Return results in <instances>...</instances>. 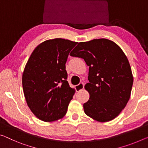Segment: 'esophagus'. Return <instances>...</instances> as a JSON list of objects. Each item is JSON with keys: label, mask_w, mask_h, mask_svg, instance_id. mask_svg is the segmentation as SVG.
Listing matches in <instances>:
<instances>
[{"label": "esophagus", "mask_w": 148, "mask_h": 148, "mask_svg": "<svg viewBox=\"0 0 148 148\" xmlns=\"http://www.w3.org/2000/svg\"><path fill=\"white\" fill-rule=\"evenodd\" d=\"M84 87V83L81 82V83H79L78 85H76V86H75V89H76V90L77 91H80L82 90H83Z\"/></svg>", "instance_id": "1"}]
</instances>
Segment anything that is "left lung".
I'll return each instance as SVG.
<instances>
[{"instance_id": "8db88e82", "label": "left lung", "mask_w": 148, "mask_h": 148, "mask_svg": "<svg viewBox=\"0 0 148 148\" xmlns=\"http://www.w3.org/2000/svg\"><path fill=\"white\" fill-rule=\"evenodd\" d=\"M70 55L84 58L89 66L85 89L90 99L83 105L85 113L99 122L116 118L127 104L133 84L130 63L123 50L103 38L80 42Z\"/></svg>"}]
</instances>
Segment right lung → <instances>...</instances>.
Segmentation results:
<instances>
[{
  "instance_id": "1",
  "label": "right lung",
  "mask_w": 148,
  "mask_h": 148,
  "mask_svg": "<svg viewBox=\"0 0 148 148\" xmlns=\"http://www.w3.org/2000/svg\"><path fill=\"white\" fill-rule=\"evenodd\" d=\"M77 42L62 38L39 44L22 74L23 94L34 115L45 122L62 119L75 93L66 80V62Z\"/></svg>"
}]
</instances>
